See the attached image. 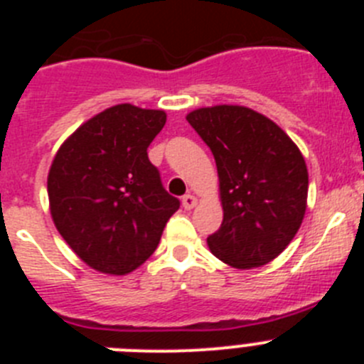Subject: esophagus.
Instances as JSON below:
<instances>
[{"label": "esophagus", "mask_w": 364, "mask_h": 364, "mask_svg": "<svg viewBox=\"0 0 364 364\" xmlns=\"http://www.w3.org/2000/svg\"><path fill=\"white\" fill-rule=\"evenodd\" d=\"M197 204H198L197 197H193V195H184V197H182V205H184V210H193Z\"/></svg>", "instance_id": "1"}]
</instances>
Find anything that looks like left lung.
I'll return each instance as SVG.
<instances>
[{"instance_id":"obj_1","label":"left lung","mask_w":364,"mask_h":364,"mask_svg":"<svg viewBox=\"0 0 364 364\" xmlns=\"http://www.w3.org/2000/svg\"><path fill=\"white\" fill-rule=\"evenodd\" d=\"M217 162L220 230L210 252L237 269L272 262L294 240L306 213L304 156L268 117L244 105H213L186 117Z\"/></svg>"}]
</instances>
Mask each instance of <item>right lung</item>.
<instances>
[{
	"label": "right lung",
	"instance_id": "1",
	"mask_svg": "<svg viewBox=\"0 0 364 364\" xmlns=\"http://www.w3.org/2000/svg\"><path fill=\"white\" fill-rule=\"evenodd\" d=\"M166 118L160 109L112 105L80 125L50 164L54 226L96 272L127 275L142 266L180 208L147 159Z\"/></svg>",
	"mask_w": 364,
	"mask_h": 364
}]
</instances>
